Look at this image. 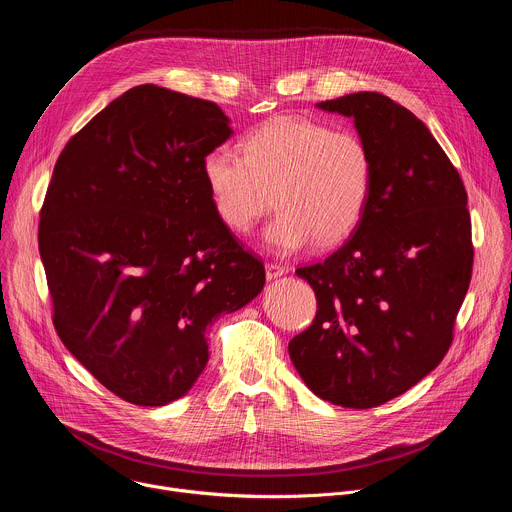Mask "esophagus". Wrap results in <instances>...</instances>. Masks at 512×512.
I'll return each mask as SVG.
<instances>
[{
	"label": "esophagus",
	"instance_id": "34e87169",
	"mask_svg": "<svg viewBox=\"0 0 512 512\" xmlns=\"http://www.w3.org/2000/svg\"><path fill=\"white\" fill-rule=\"evenodd\" d=\"M265 275H267L269 281L277 279V277L285 275V267L279 265V263H265Z\"/></svg>",
	"mask_w": 512,
	"mask_h": 512
}]
</instances>
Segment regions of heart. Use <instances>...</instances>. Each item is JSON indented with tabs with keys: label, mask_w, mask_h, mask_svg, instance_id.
I'll use <instances>...</instances> for the list:
<instances>
[{
	"label": "heart",
	"mask_w": 512,
	"mask_h": 512,
	"mask_svg": "<svg viewBox=\"0 0 512 512\" xmlns=\"http://www.w3.org/2000/svg\"><path fill=\"white\" fill-rule=\"evenodd\" d=\"M218 218L249 235L275 204L265 231L277 253L344 243L362 223L373 194V158L356 133L279 115L243 139V156L216 148L202 164Z\"/></svg>",
	"instance_id": "1"
}]
</instances>
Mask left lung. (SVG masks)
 Instances as JSON below:
<instances>
[{"instance_id":"8db88e82","label":"left lung","mask_w":512,"mask_h":512,"mask_svg":"<svg viewBox=\"0 0 512 512\" xmlns=\"http://www.w3.org/2000/svg\"><path fill=\"white\" fill-rule=\"evenodd\" d=\"M354 119L373 158V194L354 235L296 269L318 300L287 346L320 399L371 409L403 395L446 356L472 277L468 194L425 123L381 93L318 103Z\"/></svg>"}]
</instances>
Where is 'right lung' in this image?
Here are the masks:
<instances>
[{
	"instance_id": "1",
	"label": "right lung",
	"mask_w": 512,
	"mask_h": 512,
	"mask_svg": "<svg viewBox=\"0 0 512 512\" xmlns=\"http://www.w3.org/2000/svg\"><path fill=\"white\" fill-rule=\"evenodd\" d=\"M231 135L216 103L139 85L56 160L38 227L52 322L70 354L133 405L184 397L208 362L212 322L265 285L202 172Z\"/></svg>"
}]
</instances>
